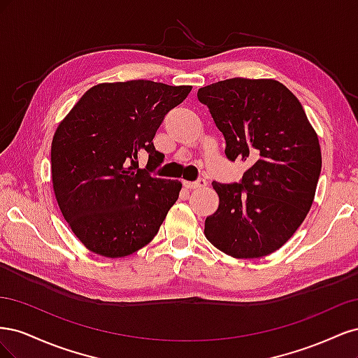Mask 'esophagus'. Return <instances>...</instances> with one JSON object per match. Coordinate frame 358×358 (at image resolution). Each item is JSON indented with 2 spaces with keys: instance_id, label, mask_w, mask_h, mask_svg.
<instances>
[{
  "instance_id": "obj_1",
  "label": "esophagus",
  "mask_w": 358,
  "mask_h": 358,
  "mask_svg": "<svg viewBox=\"0 0 358 358\" xmlns=\"http://www.w3.org/2000/svg\"><path fill=\"white\" fill-rule=\"evenodd\" d=\"M208 185V180L203 179V178H199L197 180L194 182H189V180H183V187L188 188V189H196V188H203Z\"/></svg>"
}]
</instances>
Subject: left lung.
Masks as SVG:
<instances>
[{
  "label": "left lung",
  "instance_id": "8db88e82",
  "mask_svg": "<svg viewBox=\"0 0 358 358\" xmlns=\"http://www.w3.org/2000/svg\"><path fill=\"white\" fill-rule=\"evenodd\" d=\"M230 161L248 162L239 182H213L218 210L204 234L234 258L275 252L305 221L321 173V149L305 110L278 80L234 78L200 88Z\"/></svg>",
  "mask_w": 358,
  "mask_h": 358
}]
</instances>
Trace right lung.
Returning a JSON list of instances; mask_svg holds the SVG:
<instances>
[{"mask_svg": "<svg viewBox=\"0 0 358 358\" xmlns=\"http://www.w3.org/2000/svg\"><path fill=\"white\" fill-rule=\"evenodd\" d=\"M191 86L152 80L101 83L86 91L52 140V182L73 233L90 251L127 257L157 236L182 183L152 171L162 155L154 146L166 115ZM148 154L146 169L138 157Z\"/></svg>", "mask_w": 358, "mask_h": 358, "instance_id": "add662e5", "label": "right lung"}]
</instances>
